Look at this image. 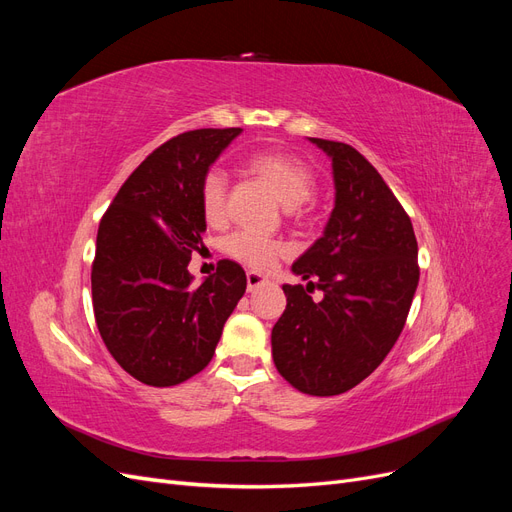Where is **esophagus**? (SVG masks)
<instances>
[{
  "instance_id": "esophagus-1",
  "label": "esophagus",
  "mask_w": 512,
  "mask_h": 512,
  "mask_svg": "<svg viewBox=\"0 0 512 512\" xmlns=\"http://www.w3.org/2000/svg\"><path fill=\"white\" fill-rule=\"evenodd\" d=\"M265 284H267V277L265 275H260L256 271H247V290L254 292L256 288L265 286Z\"/></svg>"
}]
</instances>
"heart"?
Instances as JSON below:
<instances>
[{"mask_svg": "<svg viewBox=\"0 0 512 512\" xmlns=\"http://www.w3.org/2000/svg\"><path fill=\"white\" fill-rule=\"evenodd\" d=\"M245 166L250 173L265 181L286 207L303 205L316 190V177L312 168L284 151H256L245 160ZM226 196L228 179L224 170L209 168L203 179H200L198 190L200 211H203L207 224L220 226L226 220ZM222 247L228 258L256 271L271 269L277 258L286 254L284 243L265 239L247 230L232 232L230 237L224 239Z\"/></svg>", "mask_w": 512, "mask_h": 512, "instance_id": "heart-1", "label": "heart"}]
</instances>
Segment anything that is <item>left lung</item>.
I'll use <instances>...</instances> for the list:
<instances>
[{
  "mask_svg": "<svg viewBox=\"0 0 512 512\" xmlns=\"http://www.w3.org/2000/svg\"><path fill=\"white\" fill-rule=\"evenodd\" d=\"M312 143L331 158L335 207L324 235L292 265L307 286L284 284L271 348L294 389L331 397L363 382L395 346L418 286V245L408 213L365 156L346 143ZM312 287L322 302L308 297Z\"/></svg>",
  "mask_w": 512,
  "mask_h": 512,
  "instance_id": "1",
  "label": "left lung"
}]
</instances>
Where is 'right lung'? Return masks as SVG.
<instances>
[{"label": "right lung", "instance_id": "right-lung-1", "mask_svg": "<svg viewBox=\"0 0 512 512\" xmlns=\"http://www.w3.org/2000/svg\"><path fill=\"white\" fill-rule=\"evenodd\" d=\"M241 128H203L149 153L102 215L91 299L102 342L132 378L175 386L203 371L224 322L243 297L241 265L220 260L194 286L192 252L203 245L200 179Z\"/></svg>", "mask_w": 512, "mask_h": 512}]
</instances>
